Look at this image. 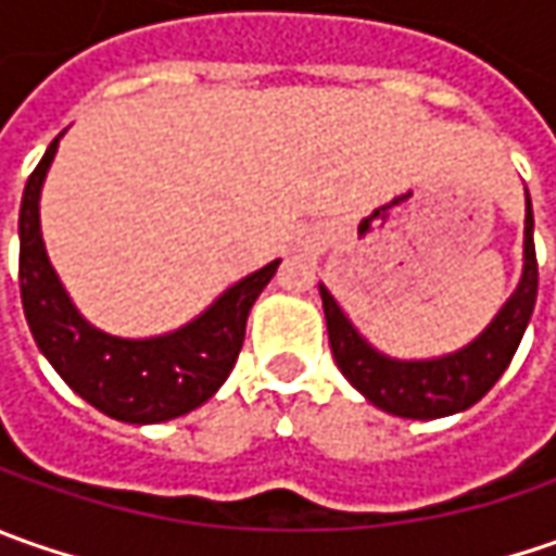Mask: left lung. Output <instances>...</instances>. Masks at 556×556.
Instances as JSON below:
<instances>
[{"label": "left lung", "instance_id": "8db88e82", "mask_svg": "<svg viewBox=\"0 0 556 556\" xmlns=\"http://www.w3.org/2000/svg\"><path fill=\"white\" fill-rule=\"evenodd\" d=\"M535 293H539V260L532 241V203L526 194L523 281L507 300V306L498 312V318L467 350L433 362H395L374 353L325 288H321V303L328 318L333 362L355 390L390 415L433 420L470 408L495 387V380L510 365L523 340L529 315L535 309Z\"/></svg>", "mask_w": 556, "mask_h": 556}]
</instances>
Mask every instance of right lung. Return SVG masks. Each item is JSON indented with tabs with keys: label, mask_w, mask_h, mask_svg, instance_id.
<instances>
[{
	"label": "right lung",
	"mask_w": 556,
	"mask_h": 556,
	"mask_svg": "<svg viewBox=\"0 0 556 556\" xmlns=\"http://www.w3.org/2000/svg\"><path fill=\"white\" fill-rule=\"evenodd\" d=\"M58 139L30 173L17 219V281L33 340L64 383L101 415L126 424H161L188 415L216 393L235 368L244 346L247 312L281 260L225 290L182 331L154 340H119L96 331L67 300L39 235V188L58 151Z\"/></svg>",
	"instance_id": "1"
}]
</instances>
